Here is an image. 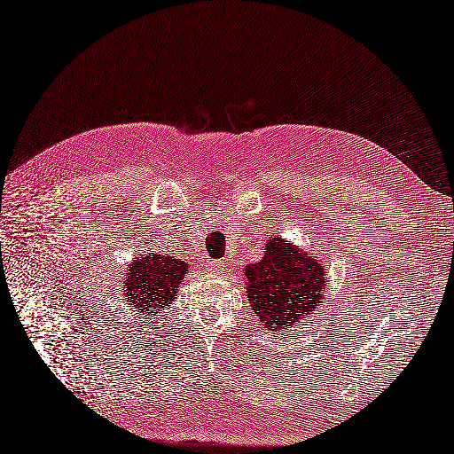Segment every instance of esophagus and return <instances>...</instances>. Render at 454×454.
Returning a JSON list of instances; mask_svg holds the SVG:
<instances>
[{
	"instance_id": "esophagus-1",
	"label": "esophagus",
	"mask_w": 454,
	"mask_h": 454,
	"mask_svg": "<svg viewBox=\"0 0 454 454\" xmlns=\"http://www.w3.org/2000/svg\"><path fill=\"white\" fill-rule=\"evenodd\" d=\"M227 268H229V260H227V258L209 262V270H212L214 273H225Z\"/></svg>"
}]
</instances>
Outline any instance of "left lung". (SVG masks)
Here are the masks:
<instances>
[{"label": "left lung", "mask_w": 454, "mask_h": 454, "mask_svg": "<svg viewBox=\"0 0 454 454\" xmlns=\"http://www.w3.org/2000/svg\"><path fill=\"white\" fill-rule=\"evenodd\" d=\"M242 275L248 304L273 337L317 312L327 289L325 268L316 254L279 235L270 237L262 260L247 263Z\"/></svg>", "instance_id": "1"}]
</instances>
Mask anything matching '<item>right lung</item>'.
<instances>
[{
	"label": "right lung",
	"instance_id": "add662e5",
	"mask_svg": "<svg viewBox=\"0 0 454 454\" xmlns=\"http://www.w3.org/2000/svg\"><path fill=\"white\" fill-rule=\"evenodd\" d=\"M189 270L191 265L179 258L144 252L129 263L121 294L135 312L156 317L175 302L179 285Z\"/></svg>",
	"mask_w": 454,
	"mask_h": 454
}]
</instances>
